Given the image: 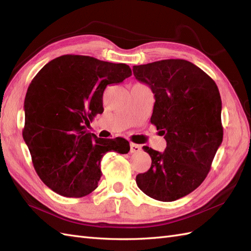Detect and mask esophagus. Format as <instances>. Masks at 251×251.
Here are the masks:
<instances>
[{
  "label": "esophagus",
  "instance_id": "esophagus-1",
  "mask_svg": "<svg viewBox=\"0 0 251 251\" xmlns=\"http://www.w3.org/2000/svg\"><path fill=\"white\" fill-rule=\"evenodd\" d=\"M141 151V147L139 144H136V143H131L130 144V151L131 153H138V151Z\"/></svg>",
  "mask_w": 251,
  "mask_h": 251
}]
</instances>
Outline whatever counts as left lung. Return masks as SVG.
Returning <instances> with one entry per match:
<instances>
[{
    "label": "left lung",
    "instance_id": "left-lung-1",
    "mask_svg": "<svg viewBox=\"0 0 251 251\" xmlns=\"http://www.w3.org/2000/svg\"><path fill=\"white\" fill-rule=\"evenodd\" d=\"M133 73L154 93L151 123L166 140L163 153L143 147L151 164L136 183L151 198L172 202L207 176L223 140L221 96L212 78L185 59L134 66Z\"/></svg>",
    "mask_w": 251,
    "mask_h": 251
}]
</instances>
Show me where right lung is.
I'll return each instance as SVG.
<instances>
[{"mask_svg":"<svg viewBox=\"0 0 251 251\" xmlns=\"http://www.w3.org/2000/svg\"><path fill=\"white\" fill-rule=\"evenodd\" d=\"M131 75L126 64L73 54L52 59L35 75L25 97L23 137L37 175L53 192L89 195L102 175L103 155L128 153L126 139L98 138L86 126L103 112L104 89Z\"/></svg>","mask_w":251,"mask_h":251,"instance_id":"add662e5","label":"right lung"}]
</instances>
